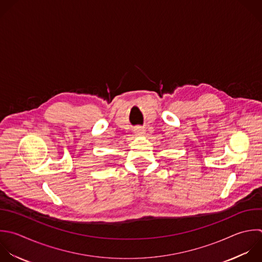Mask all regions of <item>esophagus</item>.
I'll use <instances>...</instances> for the list:
<instances>
[{
	"label": "esophagus",
	"mask_w": 262,
	"mask_h": 262,
	"mask_svg": "<svg viewBox=\"0 0 262 262\" xmlns=\"http://www.w3.org/2000/svg\"><path fill=\"white\" fill-rule=\"evenodd\" d=\"M134 133L136 135H142L145 133V129L142 127V126H137L135 129H134Z\"/></svg>",
	"instance_id": "34e87169"
}]
</instances>
